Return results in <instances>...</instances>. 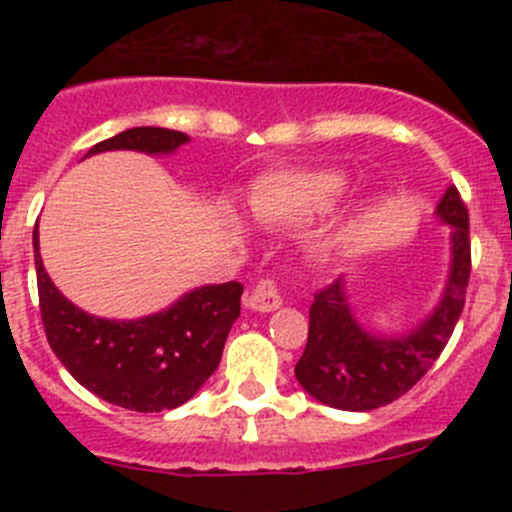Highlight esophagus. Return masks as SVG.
I'll list each match as a JSON object with an SVG mask.
<instances>
[{"mask_svg":"<svg viewBox=\"0 0 512 512\" xmlns=\"http://www.w3.org/2000/svg\"><path fill=\"white\" fill-rule=\"evenodd\" d=\"M280 304H282V294L272 277H265V280L257 282L245 299V307L252 309V312H272V309H277Z\"/></svg>","mask_w":512,"mask_h":512,"instance_id":"obj_1","label":"esophagus"}]
</instances>
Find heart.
I'll return each mask as SVG.
<instances>
[{
    "instance_id": "b5f03b06",
    "label": "heart",
    "mask_w": 512,
    "mask_h": 512,
    "mask_svg": "<svg viewBox=\"0 0 512 512\" xmlns=\"http://www.w3.org/2000/svg\"><path fill=\"white\" fill-rule=\"evenodd\" d=\"M344 193H347V183L334 173L277 170L255 180L247 205L260 223L289 227L334 208ZM227 225L235 235H245L242 220L235 213H227Z\"/></svg>"
}]
</instances>
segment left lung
<instances>
[{
  "mask_svg": "<svg viewBox=\"0 0 512 512\" xmlns=\"http://www.w3.org/2000/svg\"><path fill=\"white\" fill-rule=\"evenodd\" d=\"M436 215L451 225V272L438 307L414 332L401 337L366 332L349 309L344 280L314 294L307 347L294 366L309 396L342 411L379 409L416 386L446 349L466 304L471 230L468 208L456 188L446 190Z\"/></svg>",
  "mask_w": 512,
  "mask_h": 512,
  "instance_id": "1",
  "label": "left lung"
}]
</instances>
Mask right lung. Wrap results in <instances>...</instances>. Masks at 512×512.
Segmentation results:
<instances>
[{
  "instance_id": "1",
  "label": "right lung",
  "mask_w": 512,
  "mask_h": 512,
  "mask_svg": "<svg viewBox=\"0 0 512 512\" xmlns=\"http://www.w3.org/2000/svg\"><path fill=\"white\" fill-rule=\"evenodd\" d=\"M180 131L128 128L96 143L103 151L163 156L188 143ZM34 265L39 309L51 352L98 399L128 411H165L193 399L223 356L225 339L240 317V282L205 285L183 294L163 312L143 319H101L71 304L44 270L34 225Z\"/></svg>"
}]
</instances>
